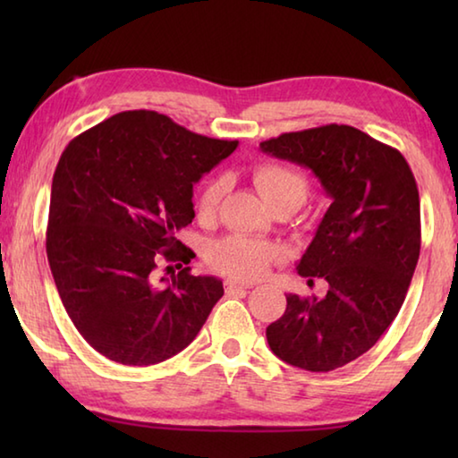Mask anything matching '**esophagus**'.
Returning <instances> with one entry per match:
<instances>
[{"label":"esophagus","mask_w":458,"mask_h":458,"mask_svg":"<svg viewBox=\"0 0 458 458\" xmlns=\"http://www.w3.org/2000/svg\"><path fill=\"white\" fill-rule=\"evenodd\" d=\"M250 283H242V281H236V278H226L224 281V289H226V293H236V291H246L250 289Z\"/></svg>","instance_id":"34e87169"}]
</instances>
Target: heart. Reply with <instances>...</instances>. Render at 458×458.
<instances>
[{
	"label": "heart",
	"mask_w": 458,
	"mask_h": 458,
	"mask_svg": "<svg viewBox=\"0 0 458 458\" xmlns=\"http://www.w3.org/2000/svg\"><path fill=\"white\" fill-rule=\"evenodd\" d=\"M254 183L267 204L276 208L291 206L297 210L309 196V180L303 172L283 164H262L254 172ZM226 182L222 177L208 180L196 198V212L201 220H210L218 212ZM283 259V250L275 244L246 236H226L216 240L206 252V260L214 270L222 275L238 278H257L267 273V268Z\"/></svg>",
	"instance_id": "b5f03b06"
}]
</instances>
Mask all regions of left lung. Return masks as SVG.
Returning a JSON list of instances; mask_svg holds the SVG:
<instances>
[{
	"mask_svg": "<svg viewBox=\"0 0 458 458\" xmlns=\"http://www.w3.org/2000/svg\"><path fill=\"white\" fill-rule=\"evenodd\" d=\"M262 153L311 169L331 198L297 270L323 299L286 294L267 327L276 358L307 371L358 360L396 319L420 257V198L404 155L350 125L283 133Z\"/></svg>",
	"mask_w": 458,
	"mask_h": 458,
	"instance_id": "1",
	"label": "left lung"
}]
</instances>
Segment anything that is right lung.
<instances>
[{
	"label": "right lung",
	"instance_id": "obj_1",
	"mask_svg": "<svg viewBox=\"0 0 458 458\" xmlns=\"http://www.w3.org/2000/svg\"><path fill=\"white\" fill-rule=\"evenodd\" d=\"M236 147L155 111H125L62 153L46 254L68 317L105 358L123 366L165 361L196 339L220 301V278L185 267L159 285L154 270L161 259L182 267L196 257L177 240L196 216L193 183Z\"/></svg>",
	"mask_w": 458,
	"mask_h": 458
}]
</instances>
